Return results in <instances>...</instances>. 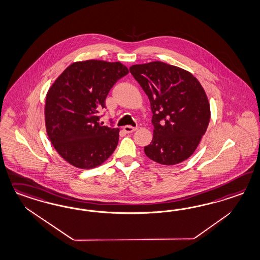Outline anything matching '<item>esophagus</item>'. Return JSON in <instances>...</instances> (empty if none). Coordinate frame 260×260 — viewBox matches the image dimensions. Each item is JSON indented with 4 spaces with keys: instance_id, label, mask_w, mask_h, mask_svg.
<instances>
[{
    "instance_id": "34e87169",
    "label": "esophagus",
    "mask_w": 260,
    "mask_h": 260,
    "mask_svg": "<svg viewBox=\"0 0 260 260\" xmlns=\"http://www.w3.org/2000/svg\"><path fill=\"white\" fill-rule=\"evenodd\" d=\"M124 131L126 133H133L136 130H138V127H133V126L126 125L124 126Z\"/></svg>"
}]
</instances>
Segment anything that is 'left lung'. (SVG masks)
I'll return each mask as SVG.
<instances>
[{
  "label": "left lung",
  "mask_w": 260,
  "mask_h": 260,
  "mask_svg": "<svg viewBox=\"0 0 260 260\" xmlns=\"http://www.w3.org/2000/svg\"><path fill=\"white\" fill-rule=\"evenodd\" d=\"M129 70L147 94L153 113V139L144 146L145 155L166 166L188 159L210 123V102L201 84L189 72L160 61Z\"/></svg>",
  "instance_id": "obj_1"
}]
</instances>
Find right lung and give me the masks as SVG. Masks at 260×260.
Wrapping results in <instances>:
<instances>
[{"label":"right lung","mask_w":260,"mask_h":260,"mask_svg":"<svg viewBox=\"0 0 260 260\" xmlns=\"http://www.w3.org/2000/svg\"><path fill=\"white\" fill-rule=\"evenodd\" d=\"M128 73L120 62H75L47 92V134L59 155L75 168H96L116 149L119 129L102 125L99 111L105 108L111 88Z\"/></svg>","instance_id":"right-lung-1"}]
</instances>
